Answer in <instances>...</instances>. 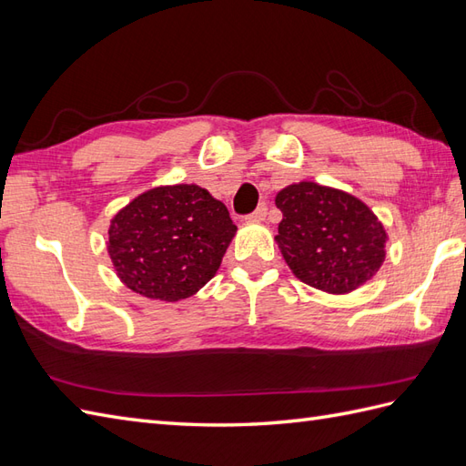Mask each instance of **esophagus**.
Masks as SVG:
<instances>
[{"instance_id":"1","label":"esophagus","mask_w":466,"mask_h":466,"mask_svg":"<svg viewBox=\"0 0 466 466\" xmlns=\"http://www.w3.org/2000/svg\"><path fill=\"white\" fill-rule=\"evenodd\" d=\"M266 217H268V205H266V202H261V205L252 214H248L246 218L249 222H261V220H266Z\"/></svg>"}]
</instances>
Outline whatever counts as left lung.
Masks as SVG:
<instances>
[{
  "instance_id": "1",
  "label": "left lung",
  "mask_w": 466,
  "mask_h": 466,
  "mask_svg": "<svg viewBox=\"0 0 466 466\" xmlns=\"http://www.w3.org/2000/svg\"><path fill=\"white\" fill-rule=\"evenodd\" d=\"M278 246L303 283L327 293L360 288L386 258V230L362 200L317 183L285 187Z\"/></svg>"
}]
</instances>
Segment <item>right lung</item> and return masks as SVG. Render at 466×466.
<instances>
[{"label": "right lung", "instance_id": "add662e5", "mask_svg": "<svg viewBox=\"0 0 466 466\" xmlns=\"http://www.w3.org/2000/svg\"><path fill=\"white\" fill-rule=\"evenodd\" d=\"M234 232L228 208L207 188L157 187L112 218L108 252L131 291L181 301L214 278Z\"/></svg>", "mask_w": 466, "mask_h": 466}]
</instances>
